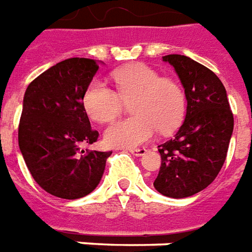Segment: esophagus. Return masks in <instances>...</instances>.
Returning <instances> with one entry per match:
<instances>
[{
    "label": "esophagus",
    "instance_id": "obj_1",
    "mask_svg": "<svg viewBox=\"0 0 252 252\" xmlns=\"http://www.w3.org/2000/svg\"><path fill=\"white\" fill-rule=\"evenodd\" d=\"M127 151L130 152V153H133V155H135V156H144L146 153V149L145 148H130V149H127Z\"/></svg>",
    "mask_w": 252,
    "mask_h": 252
}]
</instances>
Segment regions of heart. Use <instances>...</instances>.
Returning <instances> with one entry per match:
<instances>
[{
  "mask_svg": "<svg viewBox=\"0 0 252 252\" xmlns=\"http://www.w3.org/2000/svg\"><path fill=\"white\" fill-rule=\"evenodd\" d=\"M111 78L117 92L101 81H92L83 97L85 111L97 123L112 122L122 112L123 101H131L133 117L106 130L108 145L133 148L149 140L158 129L165 134L179 126L186 111V96L176 80L161 77L144 63L117 69Z\"/></svg>",
  "mask_w": 252,
  "mask_h": 252,
  "instance_id": "heart-1",
  "label": "heart"
}]
</instances>
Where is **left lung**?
<instances>
[{
	"instance_id": "left-lung-1",
	"label": "left lung",
	"mask_w": 252,
	"mask_h": 252,
	"mask_svg": "<svg viewBox=\"0 0 252 252\" xmlns=\"http://www.w3.org/2000/svg\"><path fill=\"white\" fill-rule=\"evenodd\" d=\"M185 88L187 108L182 126L158 145L161 165L153 186L171 198L191 197L216 179L226 158L233 131V114L220 78L186 55L169 54Z\"/></svg>"
}]
</instances>
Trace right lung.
I'll list each match as a JSON object with an SVG mask.
<instances>
[{"instance_id": "right-lung-1", "label": "right lung", "mask_w": 252, "mask_h": 252, "mask_svg": "<svg viewBox=\"0 0 252 252\" xmlns=\"http://www.w3.org/2000/svg\"><path fill=\"white\" fill-rule=\"evenodd\" d=\"M99 63L69 58L32 81L24 94L19 146L39 186L51 195L77 199L99 185L112 152L81 151L99 133L91 127L83 97Z\"/></svg>"}]
</instances>
